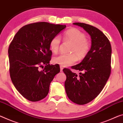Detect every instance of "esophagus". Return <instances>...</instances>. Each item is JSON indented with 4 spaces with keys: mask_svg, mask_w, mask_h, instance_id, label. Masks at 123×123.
Here are the masks:
<instances>
[{
    "mask_svg": "<svg viewBox=\"0 0 123 123\" xmlns=\"http://www.w3.org/2000/svg\"><path fill=\"white\" fill-rule=\"evenodd\" d=\"M62 71H63V67L62 66H60V71L62 72Z\"/></svg>",
    "mask_w": 123,
    "mask_h": 123,
    "instance_id": "esophagus-1",
    "label": "esophagus"
}]
</instances>
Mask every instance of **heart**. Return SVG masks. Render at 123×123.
I'll return each instance as SVG.
<instances>
[{"mask_svg": "<svg viewBox=\"0 0 123 123\" xmlns=\"http://www.w3.org/2000/svg\"><path fill=\"white\" fill-rule=\"evenodd\" d=\"M63 38L65 41L72 43L69 50L71 54H61L55 56L52 59L54 63L58 64L62 67H68L74 63L77 59L83 60L88 54L90 49V43L86 39L85 34L78 29H69L63 34ZM60 43L61 38L59 36H54L50 40L49 46L53 53L57 52Z\"/></svg>", "mask_w": 123, "mask_h": 123, "instance_id": "heart-1", "label": "heart"}]
</instances>
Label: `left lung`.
<instances>
[{
    "label": "left lung",
    "mask_w": 123,
    "mask_h": 123,
    "mask_svg": "<svg viewBox=\"0 0 123 123\" xmlns=\"http://www.w3.org/2000/svg\"><path fill=\"white\" fill-rule=\"evenodd\" d=\"M73 25L84 28L91 38L88 54L72 69L83 71L78 76L68 68L63 69L66 75V92L70 100L78 105L91 102L100 94L110 77L111 71L112 48L108 39L98 28L84 23Z\"/></svg>",
    "instance_id": "1"
}]
</instances>
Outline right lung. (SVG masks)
Instances as JSON below:
<instances>
[{
	"mask_svg": "<svg viewBox=\"0 0 123 123\" xmlns=\"http://www.w3.org/2000/svg\"><path fill=\"white\" fill-rule=\"evenodd\" d=\"M66 27L45 22L23 26L10 44V75L17 90L27 100L36 102L48 94L50 83L60 72L58 65H50V41ZM44 64L43 70L39 67Z\"/></svg>",
	"mask_w": 123,
	"mask_h": 123,
	"instance_id": "right-lung-1",
	"label": "right lung"
}]
</instances>
